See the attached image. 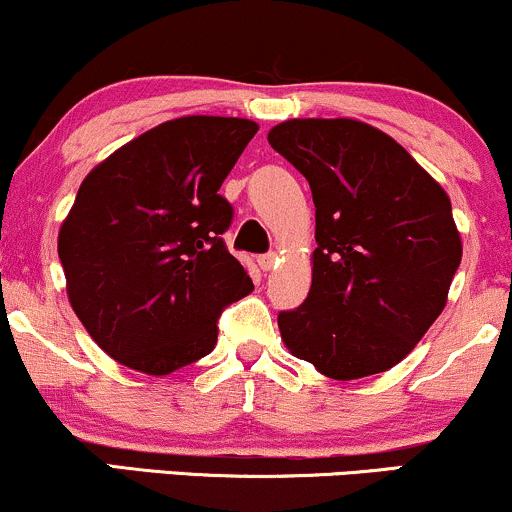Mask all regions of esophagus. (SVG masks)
Instances as JSON below:
<instances>
[{
    "label": "esophagus",
    "instance_id": "esophagus-1",
    "mask_svg": "<svg viewBox=\"0 0 512 512\" xmlns=\"http://www.w3.org/2000/svg\"><path fill=\"white\" fill-rule=\"evenodd\" d=\"M276 262H279V255H276V252H267V255L257 257V264H260L264 272H269V269H274Z\"/></svg>",
    "mask_w": 512,
    "mask_h": 512
}]
</instances>
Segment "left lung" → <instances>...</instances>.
<instances>
[{"label": "left lung", "instance_id": "left-lung-1", "mask_svg": "<svg viewBox=\"0 0 512 512\" xmlns=\"http://www.w3.org/2000/svg\"><path fill=\"white\" fill-rule=\"evenodd\" d=\"M267 139L315 202L313 284L279 313L286 349L332 380L390 370L443 313L460 267L448 192L390 134L349 117L286 120Z\"/></svg>", "mask_w": 512, "mask_h": 512}]
</instances>
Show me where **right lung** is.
I'll return each mask as SVG.
<instances>
[{
    "instance_id": "1",
    "label": "right lung",
    "mask_w": 512,
    "mask_h": 512,
    "mask_svg": "<svg viewBox=\"0 0 512 512\" xmlns=\"http://www.w3.org/2000/svg\"><path fill=\"white\" fill-rule=\"evenodd\" d=\"M255 132L243 117H175L81 182L57 252L76 317L122 366L168 375L211 354L221 310L255 289L221 240L233 209L219 195Z\"/></svg>"
}]
</instances>
